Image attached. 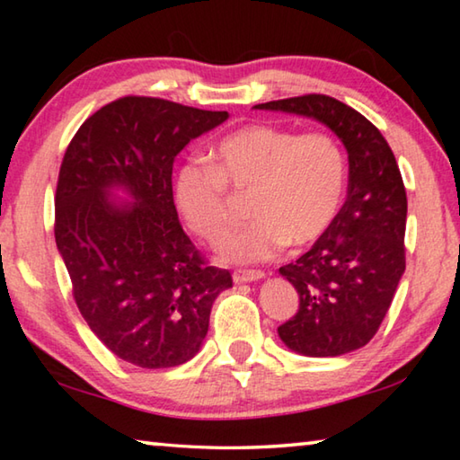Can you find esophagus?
Returning <instances> with one entry per match:
<instances>
[{
  "instance_id": "obj_1",
  "label": "esophagus",
  "mask_w": 460,
  "mask_h": 460,
  "mask_svg": "<svg viewBox=\"0 0 460 460\" xmlns=\"http://www.w3.org/2000/svg\"><path fill=\"white\" fill-rule=\"evenodd\" d=\"M266 278L261 270H237L233 271V282L235 284H245V282H255V279Z\"/></svg>"
}]
</instances>
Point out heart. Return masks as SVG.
<instances>
[{
	"mask_svg": "<svg viewBox=\"0 0 460 460\" xmlns=\"http://www.w3.org/2000/svg\"><path fill=\"white\" fill-rule=\"evenodd\" d=\"M249 197L255 223L227 241L231 261L270 260L279 249L310 247L337 221L347 190V155L323 131L296 134L249 123L225 136L211 164L192 160L176 176L174 197L194 235L219 245L235 225L231 199Z\"/></svg>",
	"mask_w": 460,
	"mask_h": 460,
	"instance_id": "heart-1",
	"label": "heart"
}]
</instances>
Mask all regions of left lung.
<instances>
[{"mask_svg":"<svg viewBox=\"0 0 460 460\" xmlns=\"http://www.w3.org/2000/svg\"><path fill=\"white\" fill-rule=\"evenodd\" d=\"M258 109L306 115L347 147V200L329 233L279 268L298 292V313L278 326L296 353L337 357L376 337L406 270L408 199L392 147L359 111L329 95L268 101Z\"/></svg>","mask_w":460,"mask_h":460,"instance_id":"left-lung-1","label":"left lung"}]
</instances>
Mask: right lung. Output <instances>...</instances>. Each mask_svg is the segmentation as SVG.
Wrapping results in <instances>:
<instances>
[{"label":"right lung","mask_w":460,"mask_h":460,"mask_svg":"<svg viewBox=\"0 0 460 460\" xmlns=\"http://www.w3.org/2000/svg\"><path fill=\"white\" fill-rule=\"evenodd\" d=\"M229 118L158 97L128 95L83 123L62 158L54 239L84 323L119 359L144 369L199 353L217 296L233 286L178 221L176 154ZM123 185L135 199H108Z\"/></svg>","instance_id":"1"}]
</instances>
